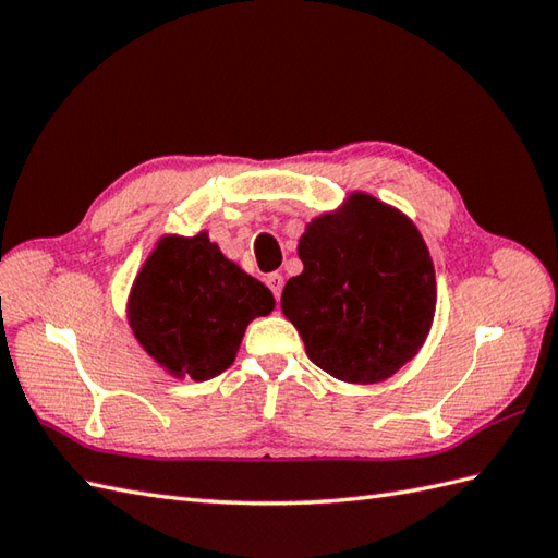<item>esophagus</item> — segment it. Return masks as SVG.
I'll return each mask as SVG.
<instances>
[{
	"label": "esophagus",
	"instance_id": "obj_1",
	"mask_svg": "<svg viewBox=\"0 0 558 558\" xmlns=\"http://www.w3.org/2000/svg\"><path fill=\"white\" fill-rule=\"evenodd\" d=\"M282 276L280 274H268L266 276V284L270 288V292H274V296H276V302H280V294H282Z\"/></svg>",
	"mask_w": 558,
	"mask_h": 558
}]
</instances>
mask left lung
<instances>
[{"mask_svg":"<svg viewBox=\"0 0 558 558\" xmlns=\"http://www.w3.org/2000/svg\"><path fill=\"white\" fill-rule=\"evenodd\" d=\"M302 276L282 314L318 368L380 383L416 356L435 316V268L416 226L368 194L316 218L300 240Z\"/></svg>","mask_w":558,"mask_h":558,"instance_id":"8db88e82","label":"left lung"}]
</instances>
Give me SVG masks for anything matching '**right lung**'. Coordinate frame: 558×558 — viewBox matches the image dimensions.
Returning <instances> with one entry per match:
<instances>
[{
    "instance_id": "1",
    "label": "right lung",
    "mask_w": 558,
    "mask_h": 558,
    "mask_svg": "<svg viewBox=\"0 0 558 558\" xmlns=\"http://www.w3.org/2000/svg\"><path fill=\"white\" fill-rule=\"evenodd\" d=\"M274 304L268 288L199 232L159 242L133 284L128 320L168 373L209 380L232 364L250 320Z\"/></svg>"
}]
</instances>
